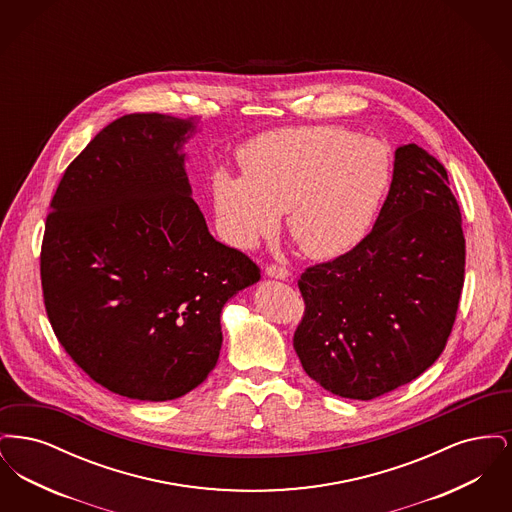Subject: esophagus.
<instances>
[{
  "label": "esophagus",
  "mask_w": 512,
  "mask_h": 512,
  "mask_svg": "<svg viewBox=\"0 0 512 512\" xmlns=\"http://www.w3.org/2000/svg\"><path fill=\"white\" fill-rule=\"evenodd\" d=\"M265 272H267L270 278H278V280H286V278L292 276L288 268L280 267V265H268V267L265 268Z\"/></svg>",
  "instance_id": "obj_1"
}]
</instances>
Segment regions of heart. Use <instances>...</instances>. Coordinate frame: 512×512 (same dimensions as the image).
<instances>
[{"label": "heart", "instance_id": "b5f03b06", "mask_svg": "<svg viewBox=\"0 0 512 512\" xmlns=\"http://www.w3.org/2000/svg\"><path fill=\"white\" fill-rule=\"evenodd\" d=\"M242 174L217 169L211 197L230 244L253 247L288 211V232L313 259L363 240L390 186L388 149L332 124L261 134L238 153Z\"/></svg>", "mask_w": 512, "mask_h": 512}]
</instances>
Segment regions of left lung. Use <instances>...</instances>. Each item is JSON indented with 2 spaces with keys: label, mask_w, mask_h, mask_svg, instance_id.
Returning a JSON list of instances; mask_svg holds the SVG:
<instances>
[{
  "label": "left lung",
  "mask_w": 512,
  "mask_h": 512,
  "mask_svg": "<svg viewBox=\"0 0 512 512\" xmlns=\"http://www.w3.org/2000/svg\"><path fill=\"white\" fill-rule=\"evenodd\" d=\"M461 222L438 159L416 144L397 147L372 230L297 280L305 313L293 349L324 390L370 401L436 363L463 292Z\"/></svg>",
  "instance_id": "obj_1"
}]
</instances>
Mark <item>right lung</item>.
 Here are the masks:
<instances>
[{
	"instance_id": "obj_1",
	"label": "right lung",
	"mask_w": 512,
	"mask_h": 512,
	"mask_svg": "<svg viewBox=\"0 0 512 512\" xmlns=\"http://www.w3.org/2000/svg\"><path fill=\"white\" fill-rule=\"evenodd\" d=\"M194 117L109 122L63 174L40 253L44 305L94 382L140 401L197 388L219 361L220 311L261 278L217 242L192 197L182 144Z\"/></svg>"
}]
</instances>
